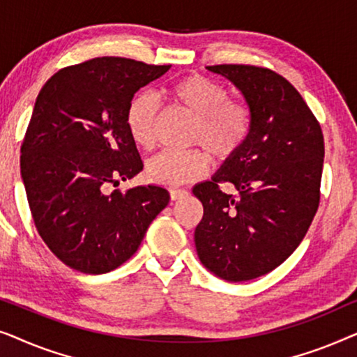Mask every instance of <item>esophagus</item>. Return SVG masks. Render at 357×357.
Masks as SVG:
<instances>
[{
	"label": "esophagus",
	"instance_id": "34e87169",
	"mask_svg": "<svg viewBox=\"0 0 357 357\" xmlns=\"http://www.w3.org/2000/svg\"><path fill=\"white\" fill-rule=\"evenodd\" d=\"M188 195V192L187 190H183V188H174V190H170V199H172V202H177V199H182L183 197H187Z\"/></svg>",
	"mask_w": 357,
	"mask_h": 357
}]
</instances>
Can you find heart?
<instances>
[{
	"mask_svg": "<svg viewBox=\"0 0 357 357\" xmlns=\"http://www.w3.org/2000/svg\"><path fill=\"white\" fill-rule=\"evenodd\" d=\"M165 96L180 109L195 116L190 143L208 151L214 159L229 160L247 143L252 130L250 109L242 102L229 100V91L221 82L203 75L180 77L165 87ZM159 121V102L151 92L131 99L125 123L138 148L151 149ZM209 170V155L203 149L164 151L146 164V177L164 187L195 182Z\"/></svg>",
	"mask_w": 357,
	"mask_h": 357,
	"instance_id": "obj_1",
	"label": "heart"
}]
</instances>
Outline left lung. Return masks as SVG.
<instances>
[{
	"label": "left lung",
	"mask_w": 357,
	"mask_h": 357,
	"mask_svg": "<svg viewBox=\"0 0 357 357\" xmlns=\"http://www.w3.org/2000/svg\"><path fill=\"white\" fill-rule=\"evenodd\" d=\"M206 68L242 92L252 130L211 180L193 187L204 209L195 245L213 275L250 281L280 266L310 227L320 202L324 135L296 87L275 71L250 65ZM219 183L234 184L238 195L224 194Z\"/></svg>",
	"instance_id": "1"
}]
</instances>
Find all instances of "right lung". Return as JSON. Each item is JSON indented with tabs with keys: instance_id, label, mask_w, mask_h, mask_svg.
Masks as SVG:
<instances>
[{
	"instance_id": "obj_1",
	"label": "right lung",
	"mask_w": 357,
	"mask_h": 357,
	"mask_svg": "<svg viewBox=\"0 0 357 357\" xmlns=\"http://www.w3.org/2000/svg\"><path fill=\"white\" fill-rule=\"evenodd\" d=\"M169 70L102 56L63 68L38 92L21 146V177L38 234L73 270L119 268L169 204L167 190L155 185L109 192L143 170L126 109Z\"/></svg>"
}]
</instances>
